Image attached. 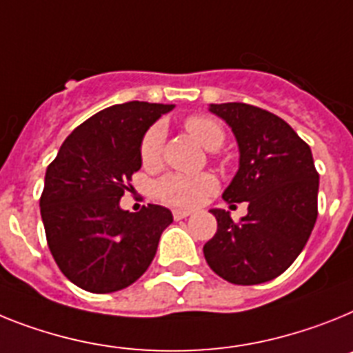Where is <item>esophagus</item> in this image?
Masks as SVG:
<instances>
[{"instance_id": "34e87169", "label": "esophagus", "mask_w": 353, "mask_h": 353, "mask_svg": "<svg viewBox=\"0 0 353 353\" xmlns=\"http://www.w3.org/2000/svg\"><path fill=\"white\" fill-rule=\"evenodd\" d=\"M172 215H174V219H176V221H181V219L190 217L192 212L190 210H174V212H172Z\"/></svg>"}]
</instances>
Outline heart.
Instances as JSON below:
<instances>
[{"label": "heart", "mask_w": 353, "mask_h": 353, "mask_svg": "<svg viewBox=\"0 0 353 353\" xmlns=\"http://www.w3.org/2000/svg\"><path fill=\"white\" fill-rule=\"evenodd\" d=\"M186 132L203 145L204 149H221L226 132L217 120L203 114H194L183 121ZM163 143H165V129L159 123L152 125L145 132L140 143V159L143 167L154 168L161 161ZM217 190V179L208 174H167L156 185V195L163 203L177 206V208H194L203 203L208 195Z\"/></svg>", "instance_id": "1"}]
</instances>
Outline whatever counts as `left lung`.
I'll use <instances>...</instances> for the list:
<instances>
[{
	"label": "left lung",
	"mask_w": 353,
	"mask_h": 353,
	"mask_svg": "<svg viewBox=\"0 0 353 353\" xmlns=\"http://www.w3.org/2000/svg\"><path fill=\"white\" fill-rule=\"evenodd\" d=\"M232 127L241 167L222 197L248 201V215L212 210L217 233L204 244L213 272L235 285H256L291 268L318 219L319 174L310 147L282 118L250 103H212Z\"/></svg>",
	"instance_id": "1"
}]
</instances>
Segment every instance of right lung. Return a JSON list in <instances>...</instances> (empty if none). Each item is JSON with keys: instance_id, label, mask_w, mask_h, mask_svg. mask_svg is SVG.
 <instances>
[{"instance_id": "add662e5", "label": "right lung", "mask_w": 353, "mask_h": 353, "mask_svg": "<svg viewBox=\"0 0 353 353\" xmlns=\"http://www.w3.org/2000/svg\"><path fill=\"white\" fill-rule=\"evenodd\" d=\"M174 105L125 102L97 112L68 136L41 194L46 242L62 274L94 294L121 291L149 269L172 213L159 204L120 208L140 170L145 131Z\"/></svg>"}]
</instances>
